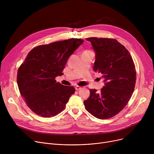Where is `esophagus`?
Listing matches in <instances>:
<instances>
[{"mask_svg":"<svg viewBox=\"0 0 154 154\" xmlns=\"http://www.w3.org/2000/svg\"><path fill=\"white\" fill-rule=\"evenodd\" d=\"M75 90H76V91H79L80 89H81L82 87H80V86H78V85H77V86H75Z\"/></svg>","mask_w":154,"mask_h":154,"instance_id":"34e87169","label":"esophagus"}]
</instances>
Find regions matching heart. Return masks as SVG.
Returning a JSON list of instances; mask_svg holds the SVG:
<instances>
[{"mask_svg":"<svg viewBox=\"0 0 154 154\" xmlns=\"http://www.w3.org/2000/svg\"><path fill=\"white\" fill-rule=\"evenodd\" d=\"M84 52H92V51H90V50H86V51H85Z\"/></svg>","mask_w":154,"mask_h":154,"instance_id":"1","label":"heart"}]
</instances>
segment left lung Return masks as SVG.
<instances>
[{
    "instance_id": "1",
    "label": "left lung",
    "mask_w": 154,
    "mask_h": 154,
    "mask_svg": "<svg viewBox=\"0 0 154 154\" xmlns=\"http://www.w3.org/2000/svg\"><path fill=\"white\" fill-rule=\"evenodd\" d=\"M95 52L94 70L102 74L105 86L100 92L90 89L84 101L86 110L95 117L107 119L118 114L131 99L136 82L132 56L116 39L87 38Z\"/></svg>"
}]
</instances>
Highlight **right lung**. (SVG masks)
Wrapping results in <instances>:
<instances>
[{
  "mask_svg": "<svg viewBox=\"0 0 154 154\" xmlns=\"http://www.w3.org/2000/svg\"><path fill=\"white\" fill-rule=\"evenodd\" d=\"M84 42L70 38L35 47L29 52L17 72L19 92L27 106L43 117L58 115L75 90L57 82L69 57Z\"/></svg>",
  "mask_w": 154,
  "mask_h": 154,
  "instance_id": "add662e5",
  "label": "right lung"
}]
</instances>
